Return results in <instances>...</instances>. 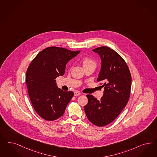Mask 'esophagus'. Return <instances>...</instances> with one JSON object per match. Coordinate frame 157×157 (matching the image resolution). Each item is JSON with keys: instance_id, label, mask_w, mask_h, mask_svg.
<instances>
[{"instance_id": "1", "label": "esophagus", "mask_w": 157, "mask_h": 157, "mask_svg": "<svg viewBox=\"0 0 157 157\" xmlns=\"http://www.w3.org/2000/svg\"><path fill=\"white\" fill-rule=\"evenodd\" d=\"M81 94V93L79 92H74V96H78Z\"/></svg>"}]
</instances>
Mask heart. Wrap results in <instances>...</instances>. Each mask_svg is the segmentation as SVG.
<instances>
[{
  "label": "heart",
  "mask_w": 157,
  "mask_h": 157,
  "mask_svg": "<svg viewBox=\"0 0 157 157\" xmlns=\"http://www.w3.org/2000/svg\"><path fill=\"white\" fill-rule=\"evenodd\" d=\"M82 64L83 67H86L89 65H96V62L94 60L91 59L89 57H84L82 59Z\"/></svg>",
  "instance_id": "heart-1"
}]
</instances>
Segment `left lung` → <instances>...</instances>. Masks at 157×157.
I'll list each match as a JSON object with an SVG mask.
<instances>
[{
    "label": "left lung",
    "mask_w": 157,
    "mask_h": 157,
    "mask_svg": "<svg viewBox=\"0 0 157 157\" xmlns=\"http://www.w3.org/2000/svg\"><path fill=\"white\" fill-rule=\"evenodd\" d=\"M93 51L101 59L98 81L102 83L104 90L100 100L92 94L86 95L88 103L84 109L93 124L104 126L117 118L128 102L132 77L124 59L114 50L101 46Z\"/></svg>",
    "instance_id": "1"
}]
</instances>
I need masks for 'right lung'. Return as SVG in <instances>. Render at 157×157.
<instances>
[{"mask_svg":"<svg viewBox=\"0 0 157 157\" xmlns=\"http://www.w3.org/2000/svg\"><path fill=\"white\" fill-rule=\"evenodd\" d=\"M80 53L59 48L43 49L30 63L26 72L28 94L37 114L46 121L59 118L74 96L58 88L56 79L64 75L67 63Z\"/></svg>","mask_w":157,"mask_h":157,"instance_id":"1","label":"right lung"}]
</instances>
